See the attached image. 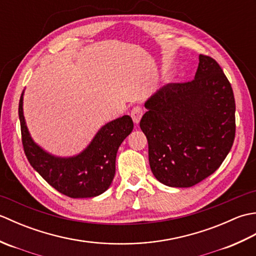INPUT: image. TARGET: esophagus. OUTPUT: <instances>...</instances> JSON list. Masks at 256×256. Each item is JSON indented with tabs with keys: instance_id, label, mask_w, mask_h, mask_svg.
Returning <instances> with one entry per match:
<instances>
[{
	"instance_id": "esophagus-1",
	"label": "esophagus",
	"mask_w": 256,
	"mask_h": 256,
	"mask_svg": "<svg viewBox=\"0 0 256 256\" xmlns=\"http://www.w3.org/2000/svg\"><path fill=\"white\" fill-rule=\"evenodd\" d=\"M131 116L133 118L134 123L138 124L140 121V118H142V116H143V108L140 106L133 108L132 111H131Z\"/></svg>"
}]
</instances>
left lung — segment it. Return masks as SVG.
Returning a JSON list of instances; mask_svg holds the SVG:
<instances>
[{"instance_id": "8db88e82", "label": "left lung", "mask_w": 256, "mask_h": 256, "mask_svg": "<svg viewBox=\"0 0 256 256\" xmlns=\"http://www.w3.org/2000/svg\"><path fill=\"white\" fill-rule=\"evenodd\" d=\"M140 122L152 172L170 187L187 188L214 174L233 145L236 101L214 58L199 55L194 79L168 84L145 102Z\"/></svg>"}]
</instances>
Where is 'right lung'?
<instances>
[{
	"instance_id": "add662e5",
	"label": "right lung",
	"mask_w": 256,
	"mask_h": 256,
	"mask_svg": "<svg viewBox=\"0 0 256 256\" xmlns=\"http://www.w3.org/2000/svg\"><path fill=\"white\" fill-rule=\"evenodd\" d=\"M23 96L24 91L18 104L22 143L32 167L57 192L70 198H91L104 192L116 174L120 145L133 130L131 116H123L103 125L80 154L58 157L32 140L23 113Z\"/></svg>"
}]
</instances>
